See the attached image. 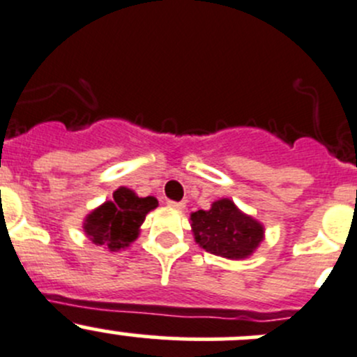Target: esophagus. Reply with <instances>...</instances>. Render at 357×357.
Masks as SVG:
<instances>
[{
	"label": "esophagus",
	"instance_id": "1",
	"mask_svg": "<svg viewBox=\"0 0 357 357\" xmlns=\"http://www.w3.org/2000/svg\"><path fill=\"white\" fill-rule=\"evenodd\" d=\"M167 205L171 208H176V211H183L185 208V202H174V200H169Z\"/></svg>",
	"mask_w": 357,
	"mask_h": 357
}]
</instances>
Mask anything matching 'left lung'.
<instances>
[{
	"label": "left lung",
	"instance_id": "left-lung-1",
	"mask_svg": "<svg viewBox=\"0 0 357 357\" xmlns=\"http://www.w3.org/2000/svg\"><path fill=\"white\" fill-rule=\"evenodd\" d=\"M192 228L202 248L228 259L250 255L264 236V228L228 199L214 202L211 211L193 212Z\"/></svg>",
	"mask_w": 357,
	"mask_h": 357
}]
</instances>
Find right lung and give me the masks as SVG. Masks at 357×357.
Here are the masks:
<instances>
[{
	"label": "right lung",
	"mask_w": 357,
	"mask_h": 357,
	"mask_svg": "<svg viewBox=\"0 0 357 357\" xmlns=\"http://www.w3.org/2000/svg\"><path fill=\"white\" fill-rule=\"evenodd\" d=\"M157 199H139L128 188H119L114 200L105 202L86 218L84 231L95 245L119 250L128 247L138 236V228L145 215L157 207Z\"/></svg>",
	"instance_id": "add662e5"
}]
</instances>
